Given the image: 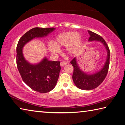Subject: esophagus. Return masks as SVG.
<instances>
[{
	"label": "esophagus",
	"mask_w": 125,
	"mask_h": 125,
	"mask_svg": "<svg viewBox=\"0 0 125 125\" xmlns=\"http://www.w3.org/2000/svg\"><path fill=\"white\" fill-rule=\"evenodd\" d=\"M67 64V62H66V61H62L61 62H60V65L61 66H64V65H66Z\"/></svg>",
	"instance_id": "1"
}]
</instances>
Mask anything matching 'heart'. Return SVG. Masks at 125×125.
<instances>
[{"label":"heart","instance_id":"obj_1","mask_svg":"<svg viewBox=\"0 0 125 125\" xmlns=\"http://www.w3.org/2000/svg\"><path fill=\"white\" fill-rule=\"evenodd\" d=\"M81 44V36L77 32H66L59 34L53 43L48 45V49L52 54H56L60 52L59 48L66 47L69 54L77 52Z\"/></svg>","mask_w":125,"mask_h":125}]
</instances>
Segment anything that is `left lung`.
Masks as SVG:
<instances>
[{
  "instance_id": "1",
  "label": "left lung",
  "mask_w": 125,
  "mask_h": 125,
  "mask_svg": "<svg viewBox=\"0 0 125 125\" xmlns=\"http://www.w3.org/2000/svg\"><path fill=\"white\" fill-rule=\"evenodd\" d=\"M90 37L88 41H97L103 44L107 50V59L103 68L97 73L89 75L83 72L78 66L76 58L71 61L70 63L73 67V79L75 84L78 88L83 90H92L97 88L103 82L108 73L110 64V50L106 42L99 34L88 31Z\"/></svg>"
}]
</instances>
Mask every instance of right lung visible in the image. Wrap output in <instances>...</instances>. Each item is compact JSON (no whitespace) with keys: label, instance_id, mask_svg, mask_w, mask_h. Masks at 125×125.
<instances>
[{"label":"right lung","instance_id":"obj_1","mask_svg":"<svg viewBox=\"0 0 125 125\" xmlns=\"http://www.w3.org/2000/svg\"><path fill=\"white\" fill-rule=\"evenodd\" d=\"M55 28H32L21 37L16 47V64L22 79L33 90L49 92L55 87L61 70L60 61H51L44 58L37 64H31L24 58L22 48L34 38L47 36Z\"/></svg>","mask_w":125,"mask_h":125}]
</instances>
